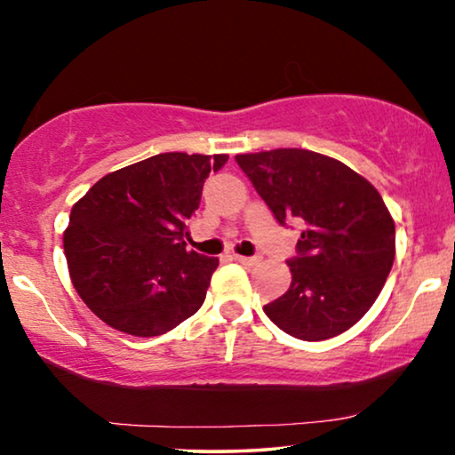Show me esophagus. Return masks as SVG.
<instances>
[{
	"mask_svg": "<svg viewBox=\"0 0 455 455\" xmlns=\"http://www.w3.org/2000/svg\"><path fill=\"white\" fill-rule=\"evenodd\" d=\"M233 260L245 264V267H254V264L260 262V258H258V256H239V254H233Z\"/></svg>",
	"mask_w": 455,
	"mask_h": 455,
	"instance_id": "1",
	"label": "esophagus"
}]
</instances>
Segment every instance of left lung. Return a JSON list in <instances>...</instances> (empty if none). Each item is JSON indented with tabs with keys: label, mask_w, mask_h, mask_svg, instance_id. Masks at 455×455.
Masks as SVG:
<instances>
[{
	"label": "left lung",
	"mask_w": 455,
	"mask_h": 455,
	"mask_svg": "<svg viewBox=\"0 0 455 455\" xmlns=\"http://www.w3.org/2000/svg\"><path fill=\"white\" fill-rule=\"evenodd\" d=\"M235 161L281 227L304 231L290 258L291 285L264 313L298 340L353 327L380 296L395 260V222L380 193L342 161L307 148L237 155Z\"/></svg>",
	"instance_id": "8db88e82"
}]
</instances>
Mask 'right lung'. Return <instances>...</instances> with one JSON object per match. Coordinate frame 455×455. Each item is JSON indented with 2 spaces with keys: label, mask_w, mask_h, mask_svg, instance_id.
Returning <instances> with one entry per match:
<instances>
[{
  "label": "right lung",
  "mask_w": 455,
  "mask_h": 455,
  "mask_svg": "<svg viewBox=\"0 0 455 455\" xmlns=\"http://www.w3.org/2000/svg\"><path fill=\"white\" fill-rule=\"evenodd\" d=\"M227 161L228 155H153L100 178L73 205L68 275L96 317L151 338L197 313L218 258L187 250V224L205 178Z\"/></svg>",
  "instance_id": "add662e5"
}]
</instances>
